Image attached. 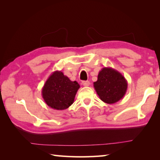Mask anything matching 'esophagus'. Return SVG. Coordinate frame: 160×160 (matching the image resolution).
Returning a JSON list of instances; mask_svg holds the SVG:
<instances>
[{"label": "esophagus", "mask_w": 160, "mask_h": 160, "mask_svg": "<svg viewBox=\"0 0 160 160\" xmlns=\"http://www.w3.org/2000/svg\"><path fill=\"white\" fill-rule=\"evenodd\" d=\"M82 85L84 87H88L90 85V82L89 81H83L82 82Z\"/></svg>", "instance_id": "esophagus-1"}]
</instances>
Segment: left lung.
I'll use <instances>...</instances> for the list:
<instances>
[{
	"mask_svg": "<svg viewBox=\"0 0 160 160\" xmlns=\"http://www.w3.org/2000/svg\"><path fill=\"white\" fill-rule=\"evenodd\" d=\"M93 87L100 100L111 104L124 96L128 83L118 71L111 67H104L98 73V80L93 82Z\"/></svg>",
	"mask_w": 160,
	"mask_h": 160,
	"instance_id": "obj_1",
	"label": "left lung"
}]
</instances>
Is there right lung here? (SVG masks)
Here are the masks:
<instances>
[{"instance_id": "obj_1", "label": "right lung", "mask_w": 160, "mask_h": 160, "mask_svg": "<svg viewBox=\"0 0 160 160\" xmlns=\"http://www.w3.org/2000/svg\"><path fill=\"white\" fill-rule=\"evenodd\" d=\"M76 81H71L61 71L50 75L42 89V96L45 103L56 110H64L73 103L80 88Z\"/></svg>"}]
</instances>
